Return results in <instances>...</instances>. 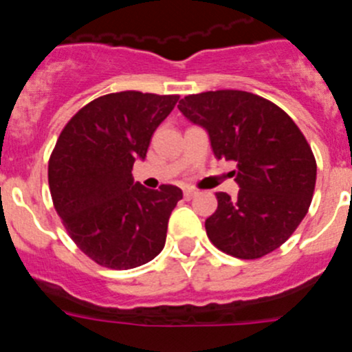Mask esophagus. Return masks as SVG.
<instances>
[{
  "label": "esophagus",
  "instance_id": "obj_1",
  "mask_svg": "<svg viewBox=\"0 0 352 352\" xmlns=\"http://www.w3.org/2000/svg\"><path fill=\"white\" fill-rule=\"evenodd\" d=\"M195 195H197V192H195V190H192V188H186V190L183 192V197H185V199H188V201H190V199H194Z\"/></svg>",
  "mask_w": 352,
  "mask_h": 352
}]
</instances>
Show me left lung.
<instances>
[{"mask_svg":"<svg viewBox=\"0 0 352 352\" xmlns=\"http://www.w3.org/2000/svg\"><path fill=\"white\" fill-rule=\"evenodd\" d=\"M178 109L210 133L214 157L236 162L238 197L217 192L206 219L214 247L238 259H259L284 245L309 211L317 164L285 111L239 89L188 95Z\"/></svg>","mask_w":352,"mask_h":352,"instance_id":"obj_1","label":"left lung"}]
</instances>
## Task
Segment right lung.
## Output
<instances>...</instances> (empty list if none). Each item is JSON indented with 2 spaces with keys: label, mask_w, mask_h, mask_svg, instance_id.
<instances>
[{
  "label": "right lung",
  "mask_w": 352,
  "mask_h": 352,
  "mask_svg": "<svg viewBox=\"0 0 352 352\" xmlns=\"http://www.w3.org/2000/svg\"><path fill=\"white\" fill-rule=\"evenodd\" d=\"M178 100L179 95L109 93L79 109L61 130L49 158L52 204L72 241L93 263L138 268L166 245L182 190L133 185L132 169Z\"/></svg>",
  "instance_id": "right-lung-1"
}]
</instances>
